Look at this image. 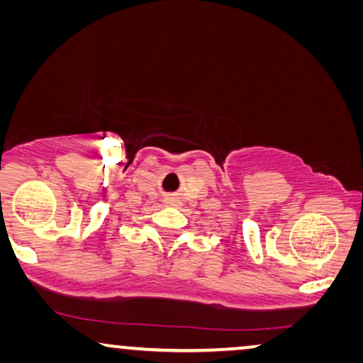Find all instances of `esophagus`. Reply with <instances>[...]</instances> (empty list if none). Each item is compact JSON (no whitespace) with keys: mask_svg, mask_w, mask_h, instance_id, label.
I'll return each instance as SVG.
<instances>
[{"mask_svg":"<svg viewBox=\"0 0 363 363\" xmlns=\"http://www.w3.org/2000/svg\"><path fill=\"white\" fill-rule=\"evenodd\" d=\"M164 203H166V206L176 207V206H177V203H179V199H177V197H167V199H166V201H164Z\"/></svg>","mask_w":363,"mask_h":363,"instance_id":"34e87169","label":"esophagus"}]
</instances>
